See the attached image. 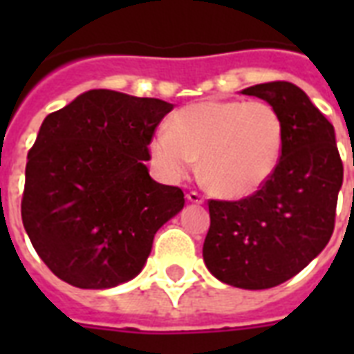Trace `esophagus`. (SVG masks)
I'll return each instance as SVG.
<instances>
[{
  "label": "esophagus",
  "mask_w": 354,
  "mask_h": 354,
  "mask_svg": "<svg viewBox=\"0 0 354 354\" xmlns=\"http://www.w3.org/2000/svg\"><path fill=\"white\" fill-rule=\"evenodd\" d=\"M187 200L191 202V204H204V196H202L200 193H196V191L187 193Z\"/></svg>",
  "instance_id": "34e87169"
}]
</instances>
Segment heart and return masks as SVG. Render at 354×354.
I'll return each instance as SVG.
<instances>
[{
	"mask_svg": "<svg viewBox=\"0 0 354 354\" xmlns=\"http://www.w3.org/2000/svg\"><path fill=\"white\" fill-rule=\"evenodd\" d=\"M285 122L264 101H204L174 113L172 128L150 141L154 165L169 180L193 171L202 160V180L211 193L230 200L263 189L279 165Z\"/></svg>",
	"mask_w": 354,
	"mask_h": 354,
	"instance_id": "obj_1",
	"label": "heart"
}]
</instances>
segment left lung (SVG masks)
Segmentation results:
<instances>
[{"label":"left lung","mask_w":354,"mask_h":354,"mask_svg":"<svg viewBox=\"0 0 354 354\" xmlns=\"http://www.w3.org/2000/svg\"><path fill=\"white\" fill-rule=\"evenodd\" d=\"M263 99L285 122V149L263 189L236 202L209 200L205 266L226 285L264 290L299 274L335 230L344 165L335 127L292 82L242 90Z\"/></svg>","instance_id":"obj_1"}]
</instances>
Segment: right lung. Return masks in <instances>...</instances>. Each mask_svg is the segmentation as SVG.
Here are the masks:
<instances>
[{
  "label": "right lung",
  "instance_id": "add662e5",
  "mask_svg": "<svg viewBox=\"0 0 354 354\" xmlns=\"http://www.w3.org/2000/svg\"><path fill=\"white\" fill-rule=\"evenodd\" d=\"M171 102L90 90L41 122L27 154L21 221L53 274L112 288L143 270L156 232L183 209L149 174V145Z\"/></svg>",
  "mask_w": 354,
  "mask_h": 354
}]
</instances>
